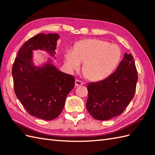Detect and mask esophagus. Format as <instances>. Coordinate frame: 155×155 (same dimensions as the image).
I'll return each mask as SVG.
<instances>
[{"label":"esophagus","instance_id":"obj_1","mask_svg":"<svg viewBox=\"0 0 155 155\" xmlns=\"http://www.w3.org/2000/svg\"><path fill=\"white\" fill-rule=\"evenodd\" d=\"M84 84V83L83 81H81L78 79H77L75 81V86L76 87H78V86H80V85H83Z\"/></svg>","mask_w":155,"mask_h":155}]
</instances>
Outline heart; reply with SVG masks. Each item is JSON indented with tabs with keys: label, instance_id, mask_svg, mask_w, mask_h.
I'll return each instance as SVG.
<instances>
[{
	"label": "heart",
	"instance_id": "1",
	"mask_svg": "<svg viewBox=\"0 0 155 155\" xmlns=\"http://www.w3.org/2000/svg\"><path fill=\"white\" fill-rule=\"evenodd\" d=\"M121 57L118 46L97 38L78 42L74 49H68L64 62L69 71L78 70L84 62L83 70L91 81H98L108 77L116 68Z\"/></svg>",
	"mask_w": 155,
	"mask_h": 155
}]
</instances>
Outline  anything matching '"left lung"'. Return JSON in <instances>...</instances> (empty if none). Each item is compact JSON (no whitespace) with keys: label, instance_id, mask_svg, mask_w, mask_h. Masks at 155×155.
Segmentation results:
<instances>
[{"label":"left lung","instance_id":"obj_1","mask_svg":"<svg viewBox=\"0 0 155 155\" xmlns=\"http://www.w3.org/2000/svg\"><path fill=\"white\" fill-rule=\"evenodd\" d=\"M137 81L133 55L125 53L113 73L104 80L88 84V112L99 120L119 116L133 100Z\"/></svg>","mask_w":155,"mask_h":155}]
</instances>
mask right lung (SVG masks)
<instances>
[{
    "label": "right lung",
    "mask_w": 155,
    "mask_h": 155,
    "mask_svg": "<svg viewBox=\"0 0 155 155\" xmlns=\"http://www.w3.org/2000/svg\"><path fill=\"white\" fill-rule=\"evenodd\" d=\"M58 34L41 33L29 38L19 49L12 68L16 97L32 116L51 120L61 114L66 98L74 87V77L51 64L36 67L32 51L55 54Z\"/></svg>",
    "instance_id": "1"
}]
</instances>
